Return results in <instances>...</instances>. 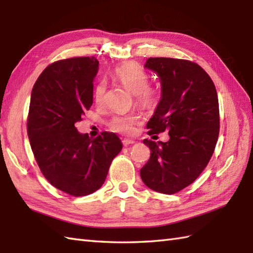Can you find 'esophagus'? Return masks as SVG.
I'll return each mask as SVG.
<instances>
[{"instance_id": "34e87169", "label": "esophagus", "mask_w": 253, "mask_h": 253, "mask_svg": "<svg viewBox=\"0 0 253 253\" xmlns=\"http://www.w3.org/2000/svg\"><path fill=\"white\" fill-rule=\"evenodd\" d=\"M134 143H135V142L132 141V140H127V138H125V140L122 141V144L125 146H128V145H131V144H134Z\"/></svg>"}]
</instances>
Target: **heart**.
Instances as JSON below:
<instances>
[{
    "mask_svg": "<svg viewBox=\"0 0 253 253\" xmlns=\"http://www.w3.org/2000/svg\"><path fill=\"white\" fill-rule=\"evenodd\" d=\"M111 79L126 89L132 92L135 104L145 110H153L161 102V89L156 85L149 84V75L135 62H126L116 66L110 73ZM107 87L104 82H98L94 88V99L97 105L105 101ZM142 115L132 111L113 116L108 126L112 131L121 134H132L142 122Z\"/></svg>",
    "mask_w": 253,
    "mask_h": 253,
    "instance_id": "heart-1",
    "label": "heart"
}]
</instances>
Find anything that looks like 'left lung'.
Here are the masks:
<instances>
[{
	"mask_svg": "<svg viewBox=\"0 0 253 253\" xmlns=\"http://www.w3.org/2000/svg\"><path fill=\"white\" fill-rule=\"evenodd\" d=\"M145 68L162 83L161 102L147 122V133L167 131L170 138L143 141L151 157L141 178L154 191L174 194L200 176L213 155L219 133L217 92L210 75L189 60L148 58Z\"/></svg>",
	"mask_w": 253,
	"mask_h": 253,
	"instance_id": "obj_1",
	"label": "left lung"
}]
</instances>
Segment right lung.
<instances>
[{
  "label": "right lung",
  "instance_id": "1",
  "mask_svg": "<svg viewBox=\"0 0 253 253\" xmlns=\"http://www.w3.org/2000/svg\"><path fill=\"white\" fill-rule=\"evenodd\" d=\"M95 56L55 61L36 81L30 98L27 133L44 178L72 197H84L104 184L108 170L122 149L115 133L90 138L75 123L92 105Z\"/></svg>",
  "mask_w": 253,
  "mask_h": 253
}]
</instances>
